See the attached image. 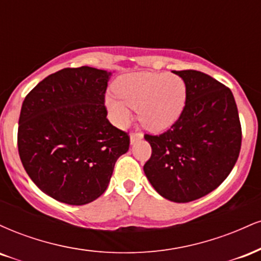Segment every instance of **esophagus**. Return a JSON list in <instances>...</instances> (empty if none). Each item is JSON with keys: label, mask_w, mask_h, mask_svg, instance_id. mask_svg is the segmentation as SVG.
Returning a JSON list of instances; mask_svg holds the SVG:
<instances>
[{"label": "esophagus", "mask_w": 261, "mask_h": 261, "mask_svg": "<svg viewBox=\"0 0 261 261\" xmlns=\"http://www.w3.org/2000/svg\"><path fill=\"white\" fill-rule=\"evenodd\" d=\"M143 137V134L142 133H136V131H133V133H131V135H130V141H131V143H134V142H136L137 140H141Z\"/></svg>", "instance_id": "obj_1"}]
</instances>
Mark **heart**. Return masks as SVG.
Returning a JSON list of instances; mask_svg holds the SVG:
<instances>
[{"mask_svg": "<svg viewBox=\"0 0 261 261\" xmlns=\"http://www.w3.org/2000/svg\"><path fill=\"white\" fill-rule=\"evenodd\" d=\"M106 104L113 120L125 125L130 108L137 109L140 121L149 130L162 131L178 120L187 101V85L181 77L164 72H135L121 76Z\"/></svg>", "mask_w": 261, "mask_h": 261, "instance_id": "obj_1", "label": "heart"}]
</instances>
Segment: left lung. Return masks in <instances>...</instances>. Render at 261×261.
<instances>
[{
  "mask_svg": "<svg viewBox=\"0 0 261 261\" xmlns=\"http://www.w3.org/2000/svg\"><path fill=\"white\" fill-rule=\"evenodd\" d=\"M174 73L187 85L185 107L163 134L145 135L152 154L143 170L160 195L189 202L229 175L241 152L242 126L228 87L196 70Z\"/></svg>",
  "mask_w": 261,
  "mask_h": 261,
  "instance_id": "1",
  "label": "left lung"
}]
</instances>
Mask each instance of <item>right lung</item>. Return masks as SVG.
<instances>
[{
	"instance_id": "right-lung-1",
	"label": "right lung",
	"mask_w": 261,
	"mask_h": 261,
	"mask_svg": "<svg viewBox=\"0 0 261 261\" xmlns=\"http://www.w3.org/2000/svg\"><path fill=\"white\" fill-rule=\"evenodd\" d=\"M110 72L82 66L49 74L27 94L18 152L27 174L46 195L86 205L106 191L130 136L108 120Z\"/></svg>"
}]
</instances>
